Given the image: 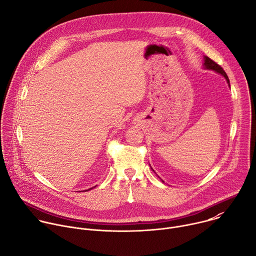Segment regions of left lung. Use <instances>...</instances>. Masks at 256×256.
I'll return each instance as SVG.
<instances>
[{
  "label": "left lung",
  "mask_w": 256,
  "mask_h": 256,
  "mask_svg": "<svg viewBox=\"0 0 256 256\" xmlns=\"http://www.w3.org/2000/svg\"><path fill=\"white\" fill-rule=\"evenodd\" d=\"M204 67H205L206 69L214 70V71H216L217 73L222 74V75L225 77V79L227 80V83L229 84V86H230L229 78H228V76H227L226 72L223 70V68H222L219 64H217L215 61H213L212 59H210V58H209V57H207V56H205V57H204Z\"/></svg>",
  "instance_id": "left-lung-1"
}]
</instances>
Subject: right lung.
Returning a JSON list of instances; mask_svg holds the SVG:
<instances>
[{
  "label": "right lung",
  "instance_id": "obj_1",
  "mask_svg": "<svg viewBox=\"0 0 256 256\" xmlns=\"http://www.w3.org/2000/svg\"><path fill=\"white\" fill-rule=\"evenodd\" d=\"M90 189H92V188H90ZM90 189H88V190H90ZM88 190H86V191H88Z\"/></svg>",
  "mask_w": 256,
  "mask_h": 256
}]
</instances>
